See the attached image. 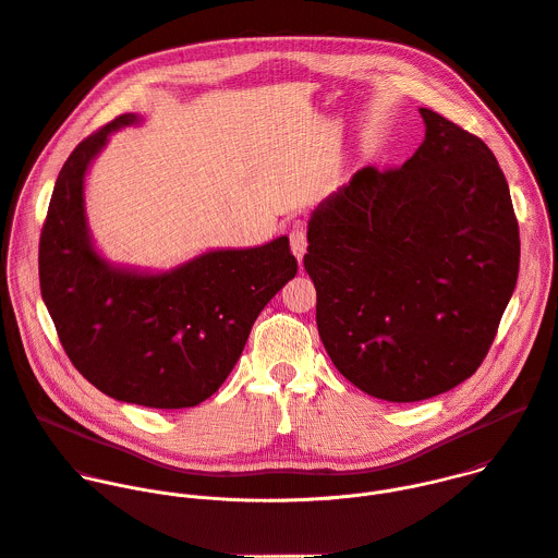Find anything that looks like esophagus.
<instances>
[{"instance_id": "34e87169", "label": "esophagus", "mask_w": 558, "mask_h": 558, "mask_svg": "<svg viewBox=\"0 0 558 558\" xmlns=\"http://www.w3.org/2000/svg\"><path fill=\"white\" fill-rule=\"evenodd\" d=\"M289 238H291V250H293V256L298 258V263H302V256H304V252H306V233H304V229L293 227V229H291V233H289Z\"/></svg>"}]
</instances>
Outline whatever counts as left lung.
<instances>
[{"label":"left lung","instance_id":"8db88e82","mask_svg":"<svg viewBox=\"0 0 558 558\" xmlns=\"http://www.w3.org/2000/svg\"><path fill=\"white\" fill-rule=\"evenodd\" d=\"M400 168H362L308 220L304 269L336 368L386 402H420L486 360L519 276L508 181L480 138L420 108Z\"/></svg>","mask_w":558,"mask_h":558}]
</instances>
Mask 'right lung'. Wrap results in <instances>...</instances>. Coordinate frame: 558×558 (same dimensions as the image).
<instances>
[{
	"mask_svg": "<svg viewBox=\"0 0 558 558\" xmlns=\"http://www.w3.org/2000/svg\"><path fill=\"white\" fill-rule=\"evenodd\" d=\"M134 121L117 117L68 156L41 227L39 287L65 355L93 386L119 402L190 409L227 379L298 260L282 235L158 276L106 265L86 229L84 174L108 134Z\"/></svg>",
	"mask_w": 558,
	"mask_h": 558,
	"instance_id": "right-lung-1",
	"label": "right lung"
}]
</instances>
